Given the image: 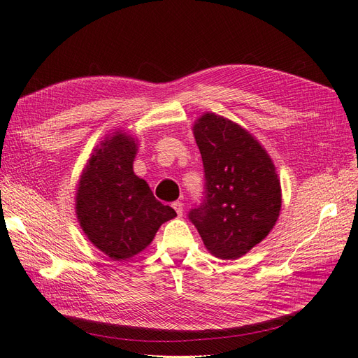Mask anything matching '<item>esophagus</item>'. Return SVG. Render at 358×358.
<instances>
[{"instance_id": "34e87169", "label": "esophagus", "mask_w": 358, "mask_h": 358, "mask_svg": "<svg viewBox=\"0 0 358 358\" xmlns=\"http://www.w3.org/2000/svg\"><path fill=\"white\" fill-rule=\"evenodd\" d=\"M171 206H173V209L176 210L178 216L180 218V216L183 215V203H180V201H175V203H173Z\"/></svg>"}]
</instances>
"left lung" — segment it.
<instances>
[{
	"mask_svg": "<svg viewBox=\"0 0 358 358\" xmlns=\"http://www.w3.org/2000/svg\"><path fill=\"white\" fill-rule=\"evenodd\" d=\"M192 133L203 159L206 199L189 220L212 255L237 259L264 241L279 218L276 167L248 129L224 116L206 112Z\"/></svg>",
	"mask_w": 358,
	"mask_h": 358,
	"instance_id": "8db88e82",
	"label": "left lung"
}]
</instances>
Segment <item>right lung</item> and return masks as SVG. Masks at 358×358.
<instances>
[{
	"label": "right lung",
	"instance_id": "add662e5",
	"mask_svg": "<svg viewBox=\"0 0 358 358\" xmlns=\"http://www.w3.org/2000/svg\"><path fill=\"white\" fill-rule=\"evenodd\" d=\"M138 140L116 129L94 148L76 191V215L85 236L115 262L140 254L159 227L176 216L136 176Z\"/></svg>",
	"mask_w": 358,
	"mask_h": 358
}]
</instances>
